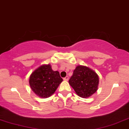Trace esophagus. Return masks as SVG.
I'll use <instances>...</instances> for the list:
<instances>
[{
  "mask_svg": "<svg viewBox=\"0 0 129 129\" xmlns=\"http://www.w3.org/2000/svg\"><path fill=\"white\" fill-rule=\"evenodd\" d=\"M68 79H69V77H68V76H66L65 78H63V80L64 81H68Z\"/></svg>",
  "mask_w": 129,
  "mask_h": 129,
  "instance_id": "1",
  "label": "esophagus"
}]
</instances>
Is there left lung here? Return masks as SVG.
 <instances>
[{
  "label": "left lung",
  "instance_id": "obj_1",
  "mask_svg": "<svg viewBox=\"0 0 129 129\" xmlns=\"http://www.w3.org/2000/svg\"><path fill=\"white\" fill-rule=\"evenodd\" d=\"M99 83V76L95 72L82 66L77 67L69 80L70 85L82 98H88L95 93Z\"/></svg>",
  "mask_w": 129,
  "mask_h": 129
}]
</instances>
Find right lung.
Wrapping results in <instances>:
<instances>
[{"label": "right lung", "instance_id": "right-lung-1", "mask_svg": "<svg viewBox=\"0 0 129 129\" xmlns=\"http://www.w3.org/2000/svg\"><path fill=\"white\" fill-rule=\"evenodd\" d=\"M62 81L59 72L53 71L51 65L48 64L36 69L30 75L29 82L32 91L45 99L52 95Z\"/></svg>", "mask_w": 129, "mask_h": 129}]
</instances>
